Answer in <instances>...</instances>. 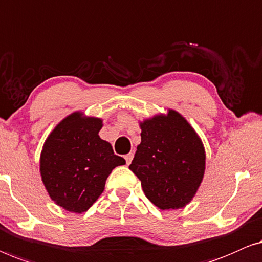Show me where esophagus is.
<instances>
[{
	"instance_id": "obj_1",
	"label": "esophagus",
	"mask_w": 262,
	"mask_h": 262,
	"mask_svg": "<svg viewBox=\"0 0 262 262\" xmlns=\"http://www.w3.org/2000/svg\"><path fill=\"white\" fill-rule=\"evenodd\" d=\"M133 158H134V154H133V153H129V154H127V156H126V157H124V159H126V161H127V165H129V164L132 163Z\"/></svg>"
}]
</instances>
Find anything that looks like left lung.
I'll return each mask as SVG.
<instances>
[{
    "instance_id": "8db88e82",
    "label": "left lung",
    "mask_w": 262,
    "mask_h": 262,
    "mask_svg": "<svg viewBox=\"0 0 262 262\" xmlns=\"http://www.w3.org/2000/svg\"><path fill=\"white\" fill-rule=\"evenodd\" d=\"M141 142L129 168L146 197L160 210L180 209L193 200L205 172L202 139L182 114L167 109L140 121Z\"/></svg>"
}]
</instances>
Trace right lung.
<instances>
[{"label":"right lung","instance_id":"right-lung-1","mask_svg":"<svg viewBox=\"0 0 262 262\" xmlns=\"http://www.w3.org/2000/svg\"><path fill=\"white\" fill-rule=\"evenodd\" d=\"M99 117L75 112L50 133L40 154V174L54 203L66 211L82 213L104 191L105 180L126 160L114 154L108 141L99 138Z\"/></svg>","mask_w":262,"mask_h":262}]
</instances>
